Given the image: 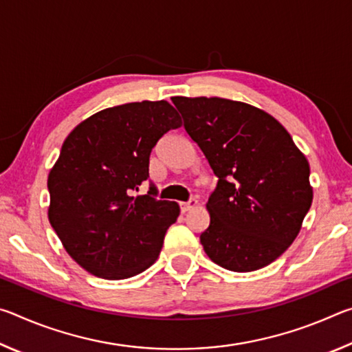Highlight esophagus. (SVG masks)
Masks as SVG:
<instances>
[{
  "mask_svg": "<svg viewBox=\"0 0 352 352\" xmlns=\"http://www.w3.org/2000/svg\"><path fill=\"white\" fill-rule=\"evenodd\" d=\"M195 206H197V200L190 199L189 201H184V204H180V210H182V212H188V211H190Z\"/></svg>",
  "mask_w": 352,
  "mask_h": 352,
  "instance_id": "1",
  "label": "esophagus"
}]
</instances>
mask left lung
<instances>
[{"instance_id":"1","label":"left lung","mask_w":352,"mask_h":352,"mask_svg":"<svg viewBox=\"0 0 352 352\" xmlns=\"http://www.w3.org/2000/svg\"><path fill=\"white\" fill-rule=\"evenodd\" d=\"M184 130L210 163L217 186L200 234L205 253L231 272H253L278 259L312 205L309 163L275 118L222 98H172Z\"/></svg>"}]
</instances>
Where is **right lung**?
Here are the masks:
<instances>
[{
	"instance_id": "1",
	"label": "right lung",
	"mask_w": 352,
	"mask_h": 352,
	"mask_svg": "<svg viewBox=\"0 0 352 352\" xmlns=\"http://www.w3.org/2000/svg\"><path fill=\"white\" fill-rule=\"evenodd\" d=\"M182 126L166 100L110 107L82 121L47 177L50 223L82 269L126 279L148 269L180 214L175 201L133 195L148 178V157L162 136Z\"/></svg>"
}]
</instances>
